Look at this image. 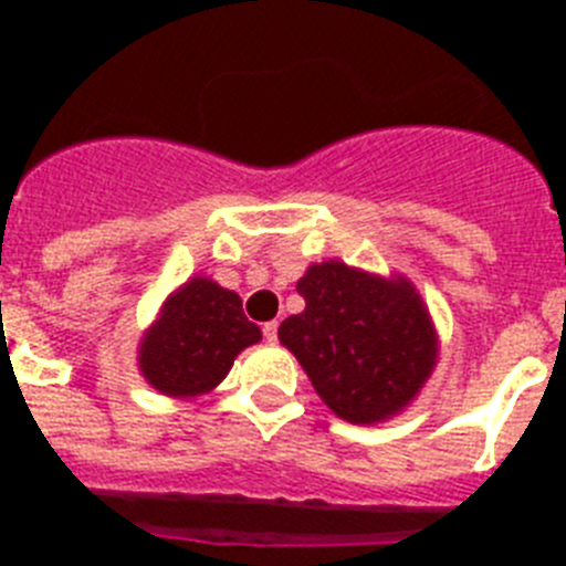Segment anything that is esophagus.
Returning <instances> with one entry per match:
<instances>
[{
	"label": "esophagus",
	"mask_w": 566,
	"mask_h": 566,
	"mask_svg": "<svg viewBox=\"0 0 566 566\" xmlns=\"http://www.w3.org/2000/svg\"><path fill=\"white\" fill-rule=\"evenodd\" d=\"M263 337H266V343H277V319L263 326Z\"/></svg>",
	"instance_id": "obj_1"
}]
</instances>
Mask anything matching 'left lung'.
I'll use <instances>...</instances> for the list:
<instances>
[{
  "label": "left lung",
  "mask_w": 566,
  "mask_h": 566,
  "mask_svg": "<svg viewBox=\"0 0 566 566\" xmlns=\"http://www.w3.org/2000/svg\"><path fill=\"white\" fill-rule=\"evenodd\" d=\"M306 308L280 323L314 391L339 419L377 424L402 413L439 359L433 317L405 274H374L332 258L297 280Z\"/></svg>",
  "instance_id": "8db88e82"
}]
</instances>
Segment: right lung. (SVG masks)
Returning a JSON list of instances; mask_svg holds the SVG:
<instances>
[{"label":"right lung","instance_id":"obj_1","mask_svg":"<svg viewBox=\"0 0 566 566\" xmlns=\"http://www.w3.org/2000/svg\"><path fill=\"white\" fill-rule=\"evenodd\" d=\"M260 343V328L243 314L238 292L195 274L161 303L138 343V371L155 391L195 399L227 379L243 348Z\"/></svg>","mask_w":566,"mask_h":566}]
</instances>
